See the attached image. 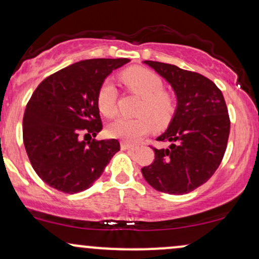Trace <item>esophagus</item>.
Here are the masks:
<instances>
[{
    "label": "esophagus",
    "mask_w": 259,
    "mask_h": 259,
    "mask_svg": "<svg viewBox=\"0 0 259 259\" xmlns=\"http://www.w3.org/2000/svg\"><path fill=\"white\" fill-rule=\"evenodd\" d=\"M120 147H121V150H135L136 149L135 145L129 144V143H125V141H121Z\"/></svg>",
    "instance_id": "esophagus-1"
}]
</instances>
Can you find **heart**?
Instances as JSON below:
<instances>
[{
	"label": "heart",
	"mask_w": 259,
	"mask_h": 259,
	"mask_svg": "<svg viewBox=\"0 0 259 259\" xmlns=\"http://www.w3.org/2000/svg\"><path fill=\"white\" fill-rule=\"evenodd\" d=\"M121 82L132 93L141 98L136 108V118H118L108 126L110 136L125 141H138L151 130L163 129L175 115V96L163 90V81L157 73L144 67H130L120 73ZM116 90L106 79L97 92V106L103 115L112 118L116 113Z\"/></svg>",
	"instance_id": "heart-1"
}]
</instances>
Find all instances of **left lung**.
I'll return each mask as SVG.
<instances>
[{"mask_svg": "<svg viewBox=\"0 0 259 259\" xmlns=\"http://www.w3.org/2000/svg\"><path fill=\"white\" fill-rule=\"evenodd\" d=\"M171 84L177 108L171 123L157 141H169L156 149L155 160L143 167L144 178L156 190L187 194L214 175L225 155L230 118L223 93L205 76L176 65L144 61Z\"/></svg>", "mask_w": 259, "mask_h": 259, "instance_id": "8db88e82", "label": "left lung"}]
</instances>
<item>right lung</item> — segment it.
Wrapping results in <instances>:
<instances>
[{
  "instance_id": "1",
  "label": "right lung",
  "mask_w": 259,
  "mask_h": 259,
  "mask_svg": "<svg viewBox=\"0 0 259 259\" xmlns=\"http://www.w3.org/2000/svg\"><path fill=\"white\" fill-rule=\"evenodd\" d=\"M129 59H91L70 65L36 87L25 107L23 143L34 171L67 194L90 188L120 150L115 139L87 141L102 130L97 92ZM83 135L85 140H80Z\"/></svg>"
}]
</instances>
